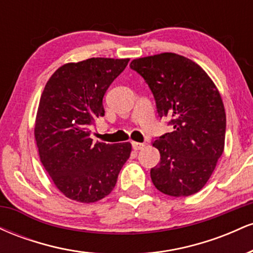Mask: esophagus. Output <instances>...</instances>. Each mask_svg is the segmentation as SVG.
Returning a JSON list of instances; mask_svg holds the SVG:
<instances>
[{"label":"esophagus","mask_w":253,"mask_h":253,"mask_svg":"<svg viewBox=\"0 0 253 253\" xmlns=\"http://www.w3.org/2000/svg\"><path fill=\"white\" fill-rule=\"evenodd\" d=\"M132 147H133V150L138 151V150L144 149L145 144H144V143H135V141H133V143H132Z\"/></svg>","instance_id":"esophagus-1"}]
</instances>
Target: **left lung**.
<instances>
[{
  "label": "left lung",
  "mask_w": 253,
  "mask_h": 253,
  "mask_svg": "<svg viewBox=\"0 0 253 253\" xmlns=\"http://www.w3.org/2000/svg\"><path fill=\"white\" fill-rule=\"evenodd\" d=\"M129 66L150 86L159 118L173 127L153 141L161 162L151 169V179L167 195H193L210 179L225 146L219 90L201 66L176 53L138 58Z\"/></svg>",
  "instance_id": "8db88e82"
}]
</instances>
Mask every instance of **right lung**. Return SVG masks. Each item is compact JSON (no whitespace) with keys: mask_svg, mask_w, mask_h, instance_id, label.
<instances>
[{"mask_svg":"<svg viewBox=\"0 0 253 253\" xmlns=\"http://www.w3.org/2000/svg\"><path fill=\"white\" fill-rule=\"evenodd\" d=\"M129 59L90 58L60 66L46 83L34 136L40 161L60 193L91 203L112 193L132 145L92 144L90 126L103 117V96Z\"/></svg>","mask_w":253,"mask_h":253,"instance_id":"1","label":"right lung"}]
</instances>
